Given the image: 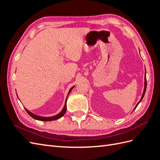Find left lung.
I'll use <instances>...</instances> for the list:
<instances>
[{"label":"left lung","mask_w":160,"mask_h":160,"mask_svg":"<svg viewBox=\"0 0 160 160\" xmlns=\"http://www.w3.org/2000/svg\"><path fill=\"white\" fill-rule=\"evenodd\" d=\"M144 79H145V82H144V89H143V94H142V96L141 99H140L139 101V102L137 103V105H135V107L134 109H135V108H136L138 107V105H139V103L140 102H141L142 100V99H143V98L144 95H145V93H146V88H147V81H146V72H145V78H144ZM134 109H133V110H134Z\"/></svg>","instance_id":"obj_1"}]
</instances>
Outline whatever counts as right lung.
<instances>
[{
    "label": "right lung",
    "mask_w": 160,
    "mask_h": 160,
    "mask_svg": "<svg viewBox=\"0 0 160 160\" xmlns=\"http://www.w3.org/2000/svg\"><path fill=\"white\" fill-rule=\"evenodd\" d=\"M74 88V86L72 87V88H71L70 89L69 91L68 95H67V98H66V100H65V105H64V107H63V109H62V111H61V112H60L59 114H57V115H56L52 116V117H42V116L37 115H35V114H34V113H31V111H29L28 110H27L26 108H25V110H26L27 112L28 113V114L29 115L31 116V117H32V118L35 119H37V120L42 121V122H49V121H53V120H56V119H59V118H61V117H62V116L64 115V114H65V112H66V110H67V104H66V103H67V97H68V95H69V93H71V90L72 89V88Z\"/></svg>",
    "instance_id": "1"
}]
</instances>
